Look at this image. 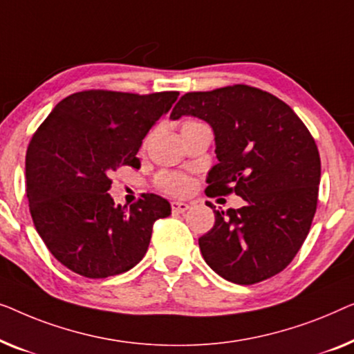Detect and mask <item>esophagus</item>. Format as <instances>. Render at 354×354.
<instances>
[{"mask_svg":"<svg viewBox=\"0 0 354 354\" xmlns=\"http://www.w3.org/2000/svg\"><path fill=\"white\" fill-rule=\"evenodd\" d=\"M189 207H191V205H189V203H186V202H171L173 213H184Z\"/></svg>","mask_w":354,"mask_h":354,"instance_id":"1","label":"esophagus"}]
</instances>
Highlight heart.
Here are the masks:
<instances>
[{
    "label": "heart",
    "instance_id": "1",
    "mask_svg": "<svg viewBox=\"0 0 354 354\" xmlns=\"http://www.w3.org/2000/svg\"><path fill=\"white\" fill-rule=\"evenodd\" d=\"M187 123H194V120H187ZM157 186L162 189V191L170 192V194H186L191 187V183L189 179L183 175H175V173H162L160 176L157 178Z\"/></svg>",
    "mask_w": 354,
    "mask_h": 354
}]
</instances>
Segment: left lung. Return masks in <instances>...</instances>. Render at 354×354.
Here are the masks:
<instances>
[{"label": "left lung", "instance_id": "left-lung-1", "mask_svg": "<svg viewBox=\"0 0 354 354\" xmlns=\"http://www.w3.org/2000/svg\"><path fill=\"white\" fill-rule=\"evenodd\" d=\"M183 115L215 133L218 163L207 196L236 192L245 201L237 210H213L215 225L198 239L203 260L241 286L276 276L295 258L316 213L321 158L311 133L286 102L247 84L186 93L170 118Z\"/></svg>", "mask_w": 354, "mask_h": 354}]
</instances>
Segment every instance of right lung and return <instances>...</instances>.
<instances>
[{"label":"right lung","mask_w":354,"mask_h":354,"mask_svg":"<svg viewBox=\"0 0 354 354\" xmlns=\"http://www.w3.org/2000/svg\"><path fill=\"white\" fill-rule=\"evenodd\" d=\"M178 91L134 94L88 89L62 99L28 144L27 197L33 225L59 263L80 276L122 274L146 255L152 226L171 207L156 194L115 205L109 194L118 167L136 153Z\"/></svg>","instance_id":"obj_1"}]
</instances>
